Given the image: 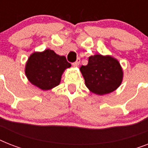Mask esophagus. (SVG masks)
I'll return each mask as SVG.
<instances>
[{
	"mask_svg": "<svg viewBox=\"0 0 148 148\" xmlns=\"http://www.w3.org/2000/svg\"><path fill=\"white\" fill-rule=\"evenodd\" d=\"M80 62H81V59H80V58H77L76 61L73 63L72 64H73V66H74V67H78L79 64H80Z\"/></svg>",
	"mask_w": 148,
	"mask_h": 148,
	"instance_id": "obj_1",
	"label": "esophagus"
}]
</instances>
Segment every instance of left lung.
<instances>
[{
    "label": "left lung",
    "mask_w": 148,
    "mask_h": 148,
    "mask_svg": "<svg viewBox=\"0 0 148 148\" xmlns=\"http://www.w3.org/2000/svg\"><path fill=\"white\" fill-rule=\"evenodd\" d=\"M86 87L94 94L103 95L117 89L123 80V70L118 60L111 56H90L88 64L80 68Z\"/></svg>",
    "instance_id": "8db88e82"
}]
</instances>
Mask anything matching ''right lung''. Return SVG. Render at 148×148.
Returning <instances> with one entry per match:
<instances>
[{"label": "right lung", "instance_id": "obj_1", "mask_svg": "<svg viewBox=\"0 0 148 148\" xmlns=\"http://www.w3.org/2000/svg\"><path fill=\"white\" fill-rule=\"evenodd\" d=\"M71 66L64 56L52 50L34 52L29 57L25 66V74L32 84L47 90L58 86L65 69Z\"/></svg>", "mask_w": 148, "mask_h": 148}]
</instances>
